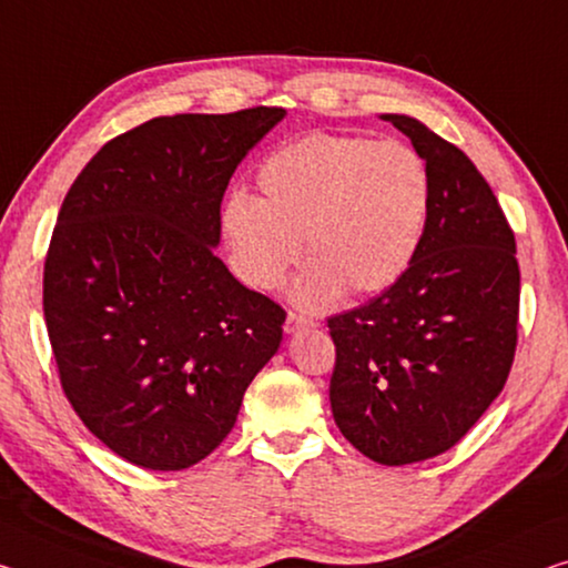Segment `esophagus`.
Returning a JSON list of instances; mask_svg holds the SVG:
<instances>
[{
	"mask_svg": "<svg viewBox=\"0 0 568 568\" xmlns=\"http://www.w3.org/2000/svg\"><path fill=\"white\" fill-rule=\"evenodd\" d=\"M316 326V323H313L311 318H305V316H301V313H287V318H285V333H298V331H303V328H313Z\"/></svg>",
	"mask_w": 568,
	"mask_h": 568,
	"instance_id": "34e87169",
	"label": "esophagus"
}]
</instances>
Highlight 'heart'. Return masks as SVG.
Returning a JSON list of instances; mask_svg holds the SVG:
<instances>
[{
    "label": "heart",
    "instance_id": "b5f03b06",
    "mask_svg": "<svg viewBox=\"0 0 568 568\" xmlns=\"http://www.w3.org/2000/svg\"><path fill=\"white\" fill-rule=\"evenodd\" d=\"M260 196L232 194L222 212L237 275L257 291L281 287L301 257L303 308L341 293L368 295L397 283L425 237L432 184L402 141L308 133L275 149L257 171Z\"/></svg>",
    "mask_w": 568,
    "mask_h": 568
}]
</instances>
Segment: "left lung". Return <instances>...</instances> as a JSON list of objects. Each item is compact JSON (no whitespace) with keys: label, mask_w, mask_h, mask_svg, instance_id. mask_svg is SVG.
<instances>
[{"label":"left lung","mask_w":568,"mask_h":568,"mask_svg":"<svg viewBox=\"0 0 568 568\" xmlns=\"http://www.w3.org/2000/svg\"><path fill=\"white\" fill-rule=\"evenodd\" d=\"M425 159L429 220L397 283L328 318L333 419L368 460L409 465L460 443L506 386L518 341L516 237L470 159L384 113Z\"/></svg>","instance_id":"1"}]
</instances>
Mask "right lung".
Masks as SVG:
<instances>
[{
	"instance_id": "1",
	"label": "right lung",
	"mask_w": 568,
	"mask_h": 568,
	"mask_svg": "<svg viewBox=\"0 0 568 568\" xmlns=\"http://www.w3.org/2000/svg\"><path fill=\"white\" fill-rule=\"evenodd\" d=\"M283 108L161 115L108 141L65 194L42 308L83 425L146 470L220 447L283 341L285 311L214 255L220 204Z\"/></svg>"
}]
</instances>
